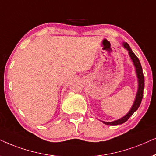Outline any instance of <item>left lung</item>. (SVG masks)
Returning a JSON list of instances; mask_svg holds the SVG:
<instances>
[{
    "instance_id": "left-lung-1",
    "label": "left lung",
    "mask_w": 156,
    "mask_h": 156,
    "mask_svg": "<svg viewBox=\"0 0 156 156\" xmlns=\"http://www.w3.org/2000/svg\"><path fill=\"white\" fill-rule=\"evenodd\" d=\"M123 45L124 48L128 50L130 58L132 59L133 63L135 68H136V71L137 77H138V91H137V94L136 96V99H135L134 103L133 105V106L131 107V108H130V111L128 112L125 116H123V118H120V119H118L117 120H115V121H113V122L103 121V123L106 124V125L117 126V125H120V124H123V123H125L126 121H127L128 118H129L130 116L134 113V112L138 110V108L140 105L141 101H142V98L143 96V89H144V76H143L142 67H141L140 61H139L138 57L135 55L133 52L132 51L131 48H130V45H128L127 43H123Z\"/></svg>"
}]
</instances>
